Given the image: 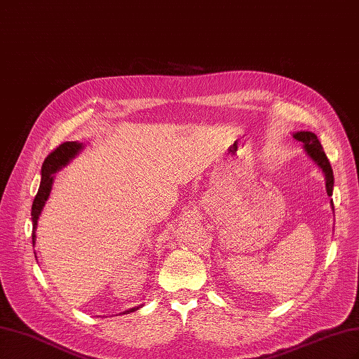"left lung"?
<instances>
[{
	"label": "left lung",
	"instance_id": "obj_1",
	"mask_svg": "<svg viewBox=\"0 0 359 359\" xmlns=\"http://www.w3.org/2000/svg\"><path fill=\"white\" fill-rule=\"evenodd\" d=\"M293 137L304 144V148L307 149V153L322 168V170L325 173V178H327V193H328V196H332V187H334L332 168L330 165V160H328L327 154H325V151L319 142L318 136L311 132H298Z\"/></svg>",
	"mask_w": 359,
	"mask_h": 359
}]
</instances>
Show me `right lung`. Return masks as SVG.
Returning <instances> with one entry per match:
<instances>
[{
  "label": "right lung",
  "instance_id": "add662e5",
  "mask_svg": "<svg viewBox=\"0 0 359 359\" xmlns=\"http://www.w3.org/2000/svg\"><path fill=\"white\" fill-rule=\"evenodd\" d=\"M82 148V144L78 142H62L55 149H52L50 153L48 154V157L43 161V166H41V182H40V187L39 191L34 198V202H32L31 206V217H32V244H34V238H36V226H37V220H39V215L40 211L43 208V205H45L50 189H52V181L53 177L52 173L57 172L60 168L66 166L69 160L73 158L76 154H78V151ZM140 309V306L132 309V310H127V313L130 311H135Z\"/></svg>",
  "mask_w": 359,
  "mask_h": 359
}]
</instances>
